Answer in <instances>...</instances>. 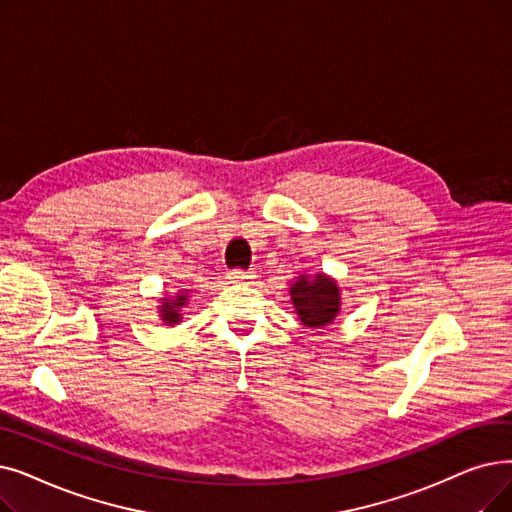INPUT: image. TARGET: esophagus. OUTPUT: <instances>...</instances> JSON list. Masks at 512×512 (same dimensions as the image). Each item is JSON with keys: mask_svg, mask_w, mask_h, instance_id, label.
Here are the masks:
<instances>
[{"mask_svg": "<svg viewBox=\"0 0 512 512\" xmlns=\"http://www.w3.org/2000/svg\"><path fill=\"white\" fill-rule=\"evenodd\" d=\"M228 280H230L232 284H240V282H247V280H251V276H249L247 272H242V270H234V272H230V274H228Z\"/></svg>", "mask_w": 512, "mask_h": 512, "instance_id": "34e87169", "label": "esophagus"}]
</instances>
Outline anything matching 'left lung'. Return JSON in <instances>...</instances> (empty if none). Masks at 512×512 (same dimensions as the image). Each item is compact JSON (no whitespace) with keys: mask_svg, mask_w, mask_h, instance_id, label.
Here are the masks:
<instances>
[{"mask_svg":"<svg viewBox=\"0 0 512 512\" xmlns=\"http://www.w3.org/2000/svg\"><path fill=\"white\" fill-rule=\"evenodd\" d=\"M291 301L301 324L309 328H324L332 324L341 311L339 284L326 274L299 276L291 284Z\"/></svg>","mask_w":512,"mask_h":512,"instance_id":"8db88e82","label":"left lung"}]
</instances>
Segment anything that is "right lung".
Instances as JSON below:
<instances>
[{"mask_svg": "<svg viewBox=\"0 0 512 512\" xmlns=\"http://www.w3.org/2000/svg\"><path fill=\"white\" fill-rule=\"evenodd\" d=\"M186 301H188L186 291H180V293H175L173 297H163L161 299L159 314H161V320L165 322V326H173V324L182 322L180 311L186 305Z\"/></svg>", "mask_w": 512, "mask_h": 512, "instance_id": "obj_1", "label": "right lung"}]
</instances>
